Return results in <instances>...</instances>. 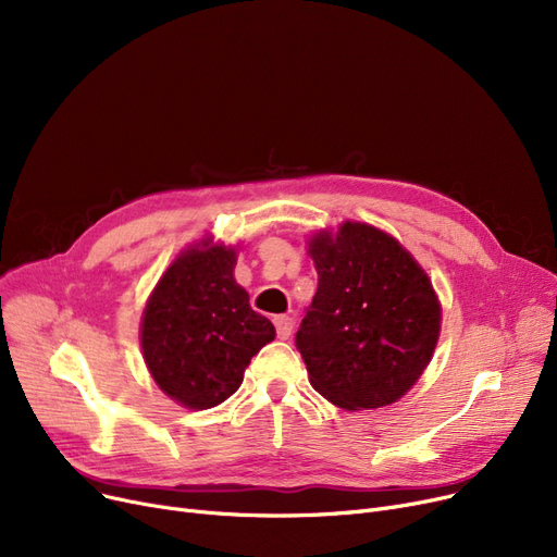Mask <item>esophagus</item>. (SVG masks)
<instances>
[{"instance_id": "esophagus-1", "label": "esophagus", "mask_w": 557, "mask_h": 557, "mask_svg": "<svg viewBox=\"0 0 557 557\" xmlns=\"http://www.w3.org/2000/svg\"><path fill=\"white\" fill-rule=\"evenodd\" d=\"M273 323H275V330H277V338H282V341H286L290 336V332H294V318L275 315Z\"/></svg>"}]
</instances>
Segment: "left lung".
<instances>
[{"label": "left lung", "mask_w": 557, "mask_h": 557, "mask_svg": "<svg viewBox=\"0 0 557 557\" xmlns=\"http://www.w3.org/2000/svg\"><path fill=\"white\" fill-rule=\"evenodd\" d=\"M318 290L296 347L311 386L347 411L397 401L429 366L441 302L420 263L391 234L345 221L309 239Z\"/></svg>", "instance_id": "1"}]
</instances>
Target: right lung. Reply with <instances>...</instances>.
Wrapping results in <instances>:
<instances>
[{"label": "right lung", "mask_w": 557, "mask_h": 557, "mask_svg": "<svg viewBox=\"0 0 557 557\" xmlns=\"http://www.w3.org/2000/svg\"><path fill=\"white\" fill-rule=\"evenodd\" d=\"M234 248L191 246L160 277L141 315L146 368L171 399L194 411L237 393L250 359L275 338L271 320L252 311L234 280Z\"/></svg>", "instance_id": "right-lung-1"}]
</instances>
